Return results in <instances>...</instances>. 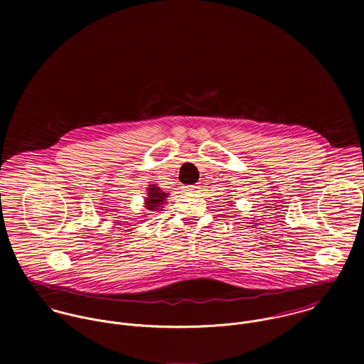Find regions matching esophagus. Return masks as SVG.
I'll return each mask as SVG.
<instances>
[{
    "mask_svg": "<svg viewBox=\"0 0 364 364\" xmlns=\"http://www.w3.org/2000/svg\"><path fill=\"white\" fill-rule=\"evenodd\" d=\"M200 191V186L199 185H189V186H185V192L186 193H198Z\"/></svg>",
    "mask_w": 364,
    "mask_h": 364,
    "instance_id": "obj_1",
    "label": "esophagus"
}]
</instances>
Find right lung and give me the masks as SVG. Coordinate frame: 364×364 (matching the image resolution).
<instances>
[{
    "label": "right lung",
    "mask_w": 364,
    "mask_h": 364,
    "mask_svg": "<svg viewBox=\"0 0 364 364\" xmlns=\"http://www.w3.org/2000/svg\"><path fill=\"white\" fill-rule=\"evenodd\" d=\"M149 193L146 198V203L144 208H147L149 211H156V210H162L164 208V203L168 198V193H164L158 186L156 185H150L147 188Z\"/></svg>",
    "instance_id": "obj_1"
}]
</instances>
